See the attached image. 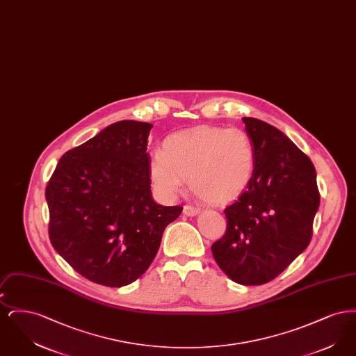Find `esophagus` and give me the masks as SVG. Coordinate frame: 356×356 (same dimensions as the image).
<instances>
[{
  "mask_svg": "<svg viewBox=\"0 0 356 356\" xmlns=\"http://www.w3.org/2000/svg\"><path fill=\"white\" fill-rule=\"evenodd\" d=\"M183 213H184L186 216H196V215L200 213V209H199V208H195V207H192V205H184Z\"/></svg>",
  "mask_w": 356,
  "mask_h": 356,
  "instance_id": "esophagus-1",
  "label": "esophagus"
}]
</instances>
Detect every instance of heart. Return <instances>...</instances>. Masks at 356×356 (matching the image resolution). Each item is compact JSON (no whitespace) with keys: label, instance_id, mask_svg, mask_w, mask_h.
<instances>
[{"label":"heart","instance_id":"1","mask_svg":"<svg viewBox=\"0 0 356 356\" xmlns=\"http://www.w3.org/2000/svg\"><path fill=\"white\" fill-rule=\"evenodd\" d=\"M254 143L240 128L199 127L165 138L153 153L149 181L164 200H172L184 186L205 202L228 203L248 186L254 170Z\"/></svg>","mask_w":356,"mask_h":356}]
</instances>
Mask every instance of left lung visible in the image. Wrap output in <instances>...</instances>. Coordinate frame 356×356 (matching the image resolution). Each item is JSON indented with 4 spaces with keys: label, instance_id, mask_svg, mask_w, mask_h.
Listing matches in <instances>:
<instances>
[{
    "label": "left lung",
    "instance_id": "obj_1",
    "mask_svg": "<svg viewBox=\"0 0 356 356\" xmlns=\"http://www.w3.org/2000/svg\"><path fill=\"white\" fill-rule=\"evenodd\" d=\"M243 122L254 143V176L224 209L227 231L211 250L231 280L260 286L308 247L321 195L312 161L287 136L261 120Z\"/></svg>",
    "mask_w": 356,
    "mask_h": 356
}]
</instances>
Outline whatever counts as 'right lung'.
<instances>
[{
    "label": "right lung",
    "instance_id": "right-lung-1",
    "mask_svg": "<svg viewBox=\"0 0 356 356\" xmlns=\"http://www.w3.org/2000/svg\"><path fill=\"white\" fill-rule=\"evenodd\" d=\"M152 124L118 121L65 153L45 197L53 248L88 280L122 287L148 270L183 208L153 200Z\"/></svg>",
    "mask_w": 356,
    "mask_h": 356
}]
</instances>
